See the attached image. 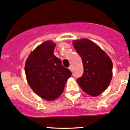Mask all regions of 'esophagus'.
I'll use <instances>...</instances> for the list:
<instances>
[{
  "instance_id": "obj_1",
  "label": "esophagus",
  "mask_w": 130,
  "mask_h": 130,
  "mask_svg": "<svg viewBox=\"0 0 130 130\" xmlns=\"http://www.w3.org/2000/svg\"><path fill=\"white\" fill-rule=\"evenodd\" d=\"M69 69H70V71H72V65H71V66L69 67Z\"/></svg>"
}]
</instances>
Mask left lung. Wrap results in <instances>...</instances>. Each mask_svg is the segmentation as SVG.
<instances>
[{"label": "left lung", "instance_id": "left-lung-1", "mask_svg": "<svg viewBox=\"0 0 130 130\" xmlns=\"http://www.w3.org/2000/svg\"><path fill=\"white\" fill-rule=\"evenodd\" d=\"M73 46L80 55L84 72L77 82L85 92L98 96L107 88L112 76L111 58L98 45L88 39L75 40Z\"/></svg>", "mask_w": 130, "mask_h": 130}]
</instances>
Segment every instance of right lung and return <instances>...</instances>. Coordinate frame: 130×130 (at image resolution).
Here are the masks:
<instances>
[{
	"instance_id": "obj_1",
	"label": "right lung",
	"mask_w": 130,
	"mask_h": 130,
	"mask_svg": "<svg viewBox=\"0 0 130 130\" xmlns=\"http://www.w3.org/2000/svg\"><path fill=\"white\" fill-rule=\"evenodd\" d=\"M56 44L51 41L42 43L31 52L25 70L28 85L43 99L53 101L62 93L65 84L72 75L61 60L53 54Z\"/></svg>"
}]
</instances>
